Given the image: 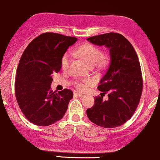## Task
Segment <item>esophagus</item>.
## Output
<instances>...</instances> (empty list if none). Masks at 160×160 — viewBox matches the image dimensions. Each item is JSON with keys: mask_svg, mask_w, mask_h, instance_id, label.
Listing matches in <instances>:
<instances>
[{"mask_svg": "<svg viewBox=\"0 0 160 160\" xmlns=\"http://www.w3.org/2000/svg\"><path fill=\"white\" fill-rule=\"evenodd\" d=\"M75 94H76V96H78V97H84V94L83 93H78V92H75Z\"/></svg>", "mask_w": 160, "mask_h": 160, "instance_id": "34e87169", "label": "esophagus"}]
</instances>
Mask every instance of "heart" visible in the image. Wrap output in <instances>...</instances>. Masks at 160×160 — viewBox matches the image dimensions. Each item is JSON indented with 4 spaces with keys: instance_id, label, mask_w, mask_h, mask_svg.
I'll return each mask as SVG.
<instances>
[{
    "instance_id": "heart-1",
    "label": "heart",
    "mask_w": 160,
    "mask_h": 160,
    "mask_svg": "<svg viewBox=\"0 0 160 160\" xmlns=\"http://www.w3.org/2000/svg\"><path fill=\"white\" fill-rule=\"evenodd\" d=\"M77 52H78V55L91 67H93L98 63L100 65L104 64L107 61V58L106 57H103L102 51L97 47L93 46V45H84L78 48ZM70 61V54L69 53H66L61 59L62 69H64V70L68 69ZM92 84H93V80L87 78V79H84L82 82H75V86L79 91H84L85 89H87L88 86H90Z\"/></svg>"
}]
</instances>
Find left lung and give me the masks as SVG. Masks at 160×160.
I'll return each instance as SVG.
<instances>
[{"label":"left lung","mask_w":160,"mask_h":160,"mask_svg":"<svg viewBox=\"0 0 160 160\" xmlns=\"http://www.w3.org/2000/svg\"><path fill=\"white\" fill-rule=\"evenodd\" d=\"M88 41L109 50L110 64L97 87L103 96L96 97L93 107L87 109L89 120L105 128L125 123L134 114L142 96L143 82L138 56L131 43L118 33L89 37Z\"/></svg>","instance_id":"obj_1"}]
</instances>
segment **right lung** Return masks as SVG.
I'll use <instances>...</instances> for the list:
<instances>
[{"label":"right lung","instance_id":"obj_1","mask_svg":"<svg viewBox=\"0 0 160 160\" xmlns=\"http://www.w3.org/2000/svg\"><path fill=\"white\" fill-rule=\"evenodd\" d=\"M77 38L45 33L36 37L22 54L15 82L18 106L33 124L46 127L64 116L73 93L51 90L52 76L61 69V59Z\"/></svg>","mask_w":160,"mask_h":160}]
</instances>
